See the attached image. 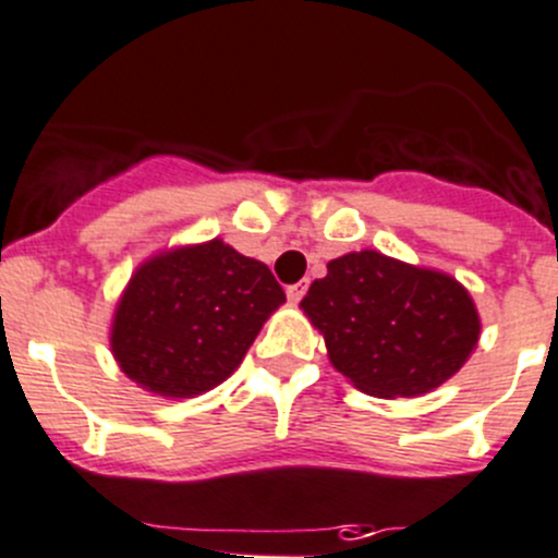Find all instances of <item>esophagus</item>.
Returning a JSON list of instances; mask_svg holds the SVG:
<instances>
[{
	"instance_id": "esophagus-1",
	"label": "esophagus",
	"mask_w": 558,
	"mask_h": 558,
	"mask_svg": "<svg viewBox=\"0 0 558 558\" xmlns=\"http://www.w3.org/2000/svg\"><path fill=\"white\" fill-rule=\"evenodd\" d=\"M304 293H306V284L304 282L290 284V288H288V301H290V304H299V301L304 299Z\"/></svg>"
}]
</instances>
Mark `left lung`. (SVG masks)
Wrapping results in <instances>:
<instances>
[{"mask_svg":"<svg viewBox=\"0 0 558 558\" xmlns=\"http://www.w3.org/2000/svg\"><path fill=\"white\" fill-rule=\"evenodd\" d=\"M301 310L326 339L333 367L384 400L427 395L452 378L482 328L458 279L373 248L331 259Z\"/></svg>","mask_w":558,"mask_h":558,"instance_id":"1","label":"left lung"}]
</instances>
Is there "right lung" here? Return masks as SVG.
Wrapping results in <instances>:
<instances>
[{"mask_svg": "<svg viewBox=\"0 0 558 558\" xmlns=\"http://www.w3.org/2000/svg\"><path fill=\"white\" fill-rule=\"evenodd\" d=\"M284 290L268 265L214 238L145 259L117 301L111 353L158 397H196L230 378Z\"/></svg>", "mask_w": 558, "mask_h": 558, "instance_id": "right-lung-1", "label": "right lung"}]
</instances>
